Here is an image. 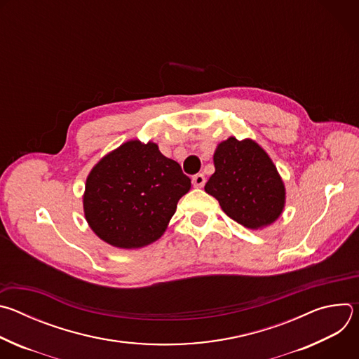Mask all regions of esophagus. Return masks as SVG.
<instances>
[{"label":"esophagus","mask_w":359,"mask_h":359,"mask_svg":"<svg viewBox=\"0 0 359 359\" xmlns=\"http://www.w3.org/2000/svg\"><path fill=\"white\" fill-rule=\"evenodd\" d=\"M191 183L194 187H203L204 183H206V177H204V175H201V173H197L193 176Z\"/></svg>","instance_id":"34e87169"}]
</instances>
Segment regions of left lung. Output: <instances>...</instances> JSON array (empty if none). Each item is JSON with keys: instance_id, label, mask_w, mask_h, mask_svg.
Listing matches in <instances>:
<instances>
[{"instance_id": "8db88e82", "label": "left lung", "mask_w": 359, "mask_h": 359, "mask_svg": "<svg viewBox=\"0 0 359 359\" xmlns=\"http://www.w3.org/2000/svg\"><path fill=\"white\" fill-rule=\"evenodd\" d=\"M216 172L204 190L223 212L247 229H263L283 213L285 187L266 150L251 139L229 137L217 144Z\"/></svg>"}]
</instances>
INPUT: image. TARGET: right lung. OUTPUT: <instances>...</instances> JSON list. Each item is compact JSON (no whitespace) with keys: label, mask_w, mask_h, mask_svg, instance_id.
<instances>
[{"label":"right lung","mask_w":359,"mask_h":359,"mask_svg":"<svg viewBox=\"0 0 359 359\" xmlns=\"http://www.w3.org/2000/svg\"><path fill=\"white\" fill-rule=\"evenodd\" d=\"M190 179L158 144L129 140L90 170L83 194L93 233L118 248H140L162 237Z\"/></svg>","instance_id":"add662e5"}]
</instances>
